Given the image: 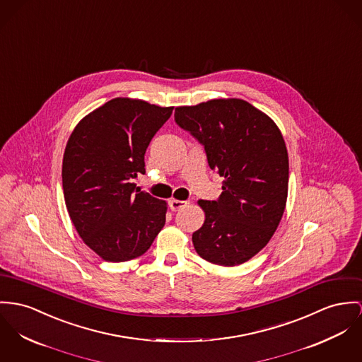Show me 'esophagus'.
Wrapping results in <instances>:
<instances>
[{
	"label": "esophagus",
	"instance_id": "34e87169",
	"mask_svg": "<svg viewBox=\"0 0 362 362\" xmlns=\"http://www.w3.org/2000/svg\"><path fill=\"white\" fill-rule=\"evenodd\" d=\"M189 205V202L187 201H182V199H170L169 201V208L173 211V212H176V211H180V209H183L185 206H187Z\"/></svg>",
	"mask_w": 362,
	"mask_h": 362
}]
</instances>
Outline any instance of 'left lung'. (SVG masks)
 <instances>
[{
    "label": "left lung",
    "instance_id": "obj_1",
    "mask_svg": "<svg viewBox=\"0 0 362 362\" xmlns=\"http://www.w3.org/2000/svg\"><path fill=\"white\" fill-rule=\"evenodd\" d=\"M175 119L204 144L209 167L224 177L218 201H198L205 221L193 233L195 250L214 264H241L269 244L285 211L289 163L282 134L266 112L237 98L179 106Z\"/></svg>",
    "mask_w": 362,
    "mask_h": 362
}]
</instances>
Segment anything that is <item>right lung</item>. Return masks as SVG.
<instances>
[{"instance_id": "obj_1", "label": "right lung", "mask_w": 362, "mask_h": 362, "mask_svg": "<svg viewBox=\"0 0 362 362\" xmlns=\"http://www.w3.org/2000/svg\"><path fill=\"white\" fill-rule=\"evenodd\" d=\"M172 110L114 98L86 114L67 140V212L83 243L106 262L139 257L165 224L167 201L140 192L132 179L146 172V148Z\"/></svg>"}]
</instances>
